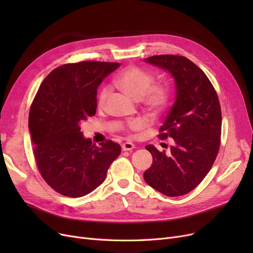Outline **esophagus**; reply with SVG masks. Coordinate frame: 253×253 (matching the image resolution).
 Wrapping results in <instances>:
<instances>
[{"label": "esophagus", "mask_w": 253, "mask_h": 253, "mask_svg": "<svg viewBox=\"0 0 253 253\" xmlns=\"http://www.w3.org/2000/svg\"><path fill=\"white\" fill-rule=\"evenodd\" d=\"M134 148H135V145L133 143H131V142H125V143L122 144V150L124 152L131 151V150H133Z\"/></svg>", "instance_id": "1"}]
</instances>
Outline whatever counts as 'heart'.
Returning a JSON list of instances; mask_svg holds the SVG:
<instances>
[{"label":"heart","mask_w":253,"mask_h":253,"mask_svg":"<svg viewBox=\"0 0 253 253\" xmlns=\"http://www.w3.org/2000/svg\"><path fill=\"white\" fill-rule=\"evenodd\" d=\"M156 76L153 72L144 70L135 65L127 66L115 78L116 85L125 94L141 103L143 111L150 118H157L167 108L171 99V88L167 82H155ZM110 95V89L104 87L100 90L97 105L99 109L104 108ZM126 129L137 131L141 129L139 121L127 123Z\"/></svg>","instance_id":"obj_1"}]
</instances>
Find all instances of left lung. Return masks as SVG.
Returning <instances> with one entry per match:
<instances>
[{
	"instance_id": "8db88e82",
	"label": "left lung",
	"mask_w": 253,
	"mask_h": 253,
	"mask_svg": "<svg viewBox=\"0 0 253 253\" xmlns=\"http://www.w3.org/2000/svg\"><path fill=\"white\" fill-rule=\"evenodd\" d=\"M148 62L167 70L176 84V100L158 137L173 139L170 151L145 147L153 156L143 178L168 197L190 193L204 179L220 147L221 110L217 93L204 72L180 55H154Z\"/></svg>"
}]
</instances>
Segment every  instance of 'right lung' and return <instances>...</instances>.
<instances>
[{
	"mask_svg": "<svg viewBox=\"0 0 253 253\" xmlns=\"http://www.w3.org/2000/svg\"><path fill=\"white\" fill-rule=\"evenodd\" d=\"M118 62L62 64L42 82L29 115L33 151L40 174L57 193L83 197L104 181L121 153L112 140L96 144L84 138L81 124L97 108V87Z\"/></svg>",
	"mask_w": 253,
	"mask_h": 253,
	"instance_id": "1",
	"label": "right lung"
}]
</instances>
